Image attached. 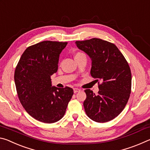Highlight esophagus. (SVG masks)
Instances as JSON below:
<instances>
[{"label": "esophagus", "instance_id": "1", "mask_svg": "<svg viewBox=\"0 0 150 150\" xmlns=\"http://www.w3.org/2000/svg\"><path fill=\"white\" fill-rule=\"evenodd\" d=\"M73 91H74L75 93H78V92H79V91H81V89H79V88H73Z\"/></svg>", "mask_w": 150, "mask_h": 150}]
</instances>
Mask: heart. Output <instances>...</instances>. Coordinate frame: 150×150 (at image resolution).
Returning a JSON list of instances; mask_svg holds the SVG:
<instances>
[{"mask_svg":"<svg viewBox=\"0 0 150 150\" xmlns=\"http://www.w3.org/2000/svg\"><path fill=\"white\" fill-rule=\"evenodd\" d=\"M83 53H81V52H77L75 54V57H78V56H80V55H83Z\"/></svg>","mask_w":150,"mask_h":150,"instance_id":"1","label":"heart"}]
</instances>
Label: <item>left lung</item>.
<instances>
[{"label": "left lung", "instance_id": "left-lung-1", "mask_svg": "<svg viewBox=\"0 0 150 150\" xmlns=\"http://www.w3.org/2000/svg\"><path fill=\"white\" fill-rule=\"evenodd\" d=\"M75 44L92 61L91 76L101 81L98 95L90 89L85 91V112L96 122L112 120L123 110L130 97L132 75L128 63L118 48L105 40L92 38Z\"/></svg>", "mask_w": 150, "mask_h": 150}]
</instances>
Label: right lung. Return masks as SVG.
<instances>
[{
  "label": "right lung",
  "mask_w": 150,
  "mask_h": 150,
  "mask_svg": "<svg viewBox=\"0 0 150 150\" xmlns=\"http://www.w3.org/2000/svg\"><path fill=\"white\" fill-rule=\"evenodd\" d=\"M67 42L44 41L27 47L14 72L19 100L29 115L44 123H54L64 116L73 88L52 85L61 52Z\"/></svg>",
  "instance_id": "add662e5"
}]
</instances>
